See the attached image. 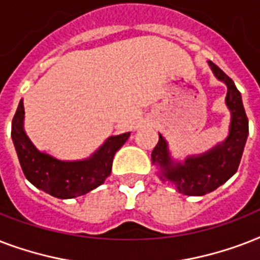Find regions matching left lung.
<instances>
[{"instance_id":"obj_1","label":"left lung","mask_w":260,"mask_h":260,"mask_svg":"<svg viewBox=\"0 0 260 260\" xmlns=\"http://www.w3.org/2000/svg\"><path fill=\"white\" fill-rule=\"evenodd\" d=\"M208 64L214 77L226 86L225 105L231 113V122L225 140L206 152L187 155L179 160L173 158L169 143L159 134V142L151 154V162L159 179L171 183L185 196H204L225 183L238 171L248 136V118L242 94L220 67L210 60Z\"/></svg>"}]
</instances>
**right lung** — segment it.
Returning a JSON list of instances; mask_svg holds the SVG:
<instances>
[{"label": "right lung", "mask_w": 260, "mask_h": 260, "mask_svg": "<svg viewBox=\"0 0 260 260\" xmlns=\"http://www.w3.org/2000/svg\"><path fill=\"white\" fill-rule=\"evenodd\" d=\"M24 102L20 101L12 121V140L28 181L52 197L69 200L89 193L110 175L114 154L131 132L110 136L86 159L62 160L43 152L30 142L24 129Z\"/></svg>", "instance_id": "obj_1"}]
</instances>
